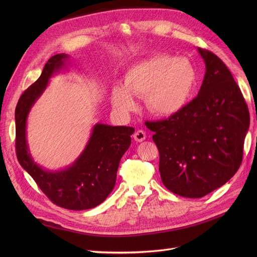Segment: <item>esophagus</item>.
I'll list each match as a JSON object with an SVG mask.
<instances>
[{
  "mask_svg": "<svg viewBox=\"0 0 257 257\" xmlns=\"http://www.w3.org/2000/svg\"><path fill=\"white\" fill-rule=\"evenodd\" d=\"M133 139L137 142H143L146 140V132L144 130H138L136 133L133 134Z\"/></svg>",
  "mask_w": 257,
  "mask_h": 257,
  "instance_id": "esophagus-1",
  "label": "esophagus"
}]
</instances>
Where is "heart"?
Wrapping results in <instances>:
<instances>
[{
	"label": "heart",
	"instance_id": "b5f03b06",
	"mask_svg": "<svg viewBox=\"0 0 257 257\" xmlns=\"http://www.w3.org/2000/svg\"><path fill=\"white\" fill-rule=\"evenodd\" d=\"M199 82L196 66L186 58L157 54L134 63L125 74V84H116L111 102L120 112L136 110L138 97L147 94V107L159 116L179 113L191 103Z\"/></svg>",
	"mask_w": 257,
	"mask_h": 257
}]
</instances>
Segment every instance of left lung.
<instances>
[{"label": "left lung", "instance_id": "1", "mask_svg": "<svg viewBox=\"0 0 257 257\" xmlns=\"http://www.w3.org/2000/svg\"><path fill=\"white\" fill-rule=\"evenodd\" d=\"M198 51L206 67L198 96L179 113L147 125L155 132L161 181L186 198L204 197L237 172L250 124L230 71L212 52Z\"/></svg>", "mask_w": 257, "mask_h": 257}]
</instances>
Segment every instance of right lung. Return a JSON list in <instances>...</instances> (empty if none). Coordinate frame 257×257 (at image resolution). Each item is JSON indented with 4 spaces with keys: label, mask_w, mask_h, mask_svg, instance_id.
Here are the masks:
<instances>
[{
    "label": "right lung",
    "mask_w": 257,
    "mask_h": 257,
    "mask_svg": "<svg viewBox=\"0 0 257 257\" xmlns=\"http://www.w3.org/2000/svg\"><path fill=\"white\" fill-rule=\"evenodd\" d=\"M66 58L69 56L65 54L51 57L40 77L21 96L16 108V149L20 165L54 204L83 210L98 206L112 192L119 160L131 145L134 128L97 124L84 151L64 170L51 172L34 163L26 140L27 117L50 77L61 69Z\"/></svg>",
    "instance_id": "right-lung-1"
}]
</instances>
